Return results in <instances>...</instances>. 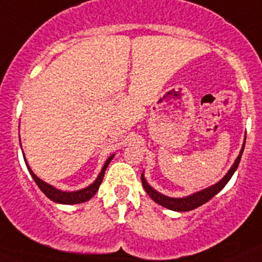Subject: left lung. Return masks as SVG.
<instances>
[{
    "instance_id": "obj_1",
    "label": "left lung",
    "mask_w": 262,
    "mask_h": 262,
    "mask_svg": "<svg viewBox=\"0 0 262 262\" xmlns=\"http://www.w3.org/2000/svg\"><path fill=\"white\" fill-rule=\"evenodd\" d=\"M246 145V139L243 141V145H242L241 151H239V156L236 157V159L234 161L233 166L230 167V170L226 172V175L221 179L220 181H217L216 184H213L212 186H208V188L203 189V190H199L196 193L190 194V195L183 196V198H173V196H167L164 194L159 193L156 189L151 188L148 184V181L145 180V176H144V172L141 173V183H143L144 189H145L146 193L149 194L151 199H153L156 203H158L162 207H166L168 210L178 211V212H186V211H191L194 208L199 207L202 204H204L206 202H208L210 199H212L216 194L220 190H223L224 186L229 183V180L231 179V176L234 175L235 170L238 168L239 162H241L242 154H243V150H245Z\"/></svg>"
}]
</instances>
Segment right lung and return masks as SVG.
Returning <instances> with one entry per match:
<instances>
[{
	"label": "right lung",
	"mask_w": 262,
	"mask_h": 262,
	"mask_svg": "<svg viewBox=\"0 0 262 262\" xmlns=\"http://www.w3.org/2000/svg\"><path fill=\"white\" fill-rule=\"evenodd\" d=\"M20 146H21V144H20ZM23 156H24V153H23ZM113 157H114V154H112V156L106 159V162L104 163L103 168H101L100 173H99L98 178H96V180L94 181V183L90 184V185L86 186V188L79 189V190H76V191H64V190H60V189H56L55 186L50 185V184L45 183L43 180H41V179H39L38 176H37L36 173L31 170V167H29L28 163H27L26 157H24V161H26L27 168H28L29 173H31V176L33 178L34 183H36L37 186H38V188L43 191V194L47 196V198L51 199L52 202H56V203H61V204H78V203H83V202H87L89 199H91L92 196L95 195L96 191L99 190V186H100L101 181H103L106 167H108V164L111 163V161L113 159Z\"/></svg>",
	"instance_id": "obj_1"
}]
</instances>
